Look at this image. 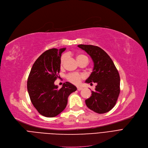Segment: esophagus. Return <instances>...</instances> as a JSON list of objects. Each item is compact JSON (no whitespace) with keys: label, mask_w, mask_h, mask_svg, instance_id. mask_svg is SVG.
<instances>
[{"label":"esophagus","mask_w":148,"mask_h":148,"mask_svg":"<svg viewBox=\"0 0 148 148\" xmlns=\"http://www.w3.org/2000/svg\"><path fill=\"white\" fill-rule=\"evenodd\" d=\"M83 89V88H82V87H77V90H82Z\"/></svg>","instance_id":"34e87169"}]
</instances>
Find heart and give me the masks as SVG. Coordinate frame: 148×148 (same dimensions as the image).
<instances>
[{
	"label": "heart",
	"mask_w": 148,
	"mask_h": 148,
	"mask_svg": "<svg viewBox=\"0 0 148 148\" xmlns=\"http://www.w3.org/2000/svg\"><path fill=\"white\" fill-rule=\"evenodd\" d=\"M65 58H66V56L64 55L62 56V58L60 59V64H61L64 63L65 60ZM76 58L79 62L84 58L88 59V58L86 56L83 55V54H79V55H77L76 56ZM84 77H85V75L84 74H79V73H72V74H69L67 75V79L68 80V81H69L70 82L73 83V84H78L80 83L81 80L83 79H84Z\"/></svg>",
	"instance_id": "heart-1"
}]
</instances>
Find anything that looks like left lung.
<instances>
[{"mask_svg": "<svg viewBox=\"0 0 148 148\" xmlns=\"http://www.w3.org/2000/svg\"><path fill=\"white\" fill-rule=\"evenodd\" d=\"M78 47L86 51L94 62L92 72L85 83H97L91 96L85 100L89 109L102 114L112 110L120 93V77L113 60L99 47L80 44Z\"/></svg>", "mask_w": 148, "mask_h": 148, "instance_id": "obj_1", "label": "left lung"}]
</instances>
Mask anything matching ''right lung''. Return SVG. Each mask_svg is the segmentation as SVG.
Returning a JSON list of instances; mask_svg holds the SVG:
<instances>
[{
	"label": "right lung",
	"instance_id": "right-lung-1",
	"mask_svg": "<svg viewBox=\"0 0 148 148\" xmlns=\"http://www.w3.org/2000/svg\"><path fill=\"white\" fill-rule=\"evenodd\" d=\"M66 48L51 49L44 52L31 68L27 83L30 99L37 111L45 117H55L63 111L68 97L77 90L69 82L59 89L54 81L60 72L61 54Z\"/></svg>",
	"mask_w": 148,
	"mask_h": 148
}]
</instances>
